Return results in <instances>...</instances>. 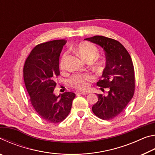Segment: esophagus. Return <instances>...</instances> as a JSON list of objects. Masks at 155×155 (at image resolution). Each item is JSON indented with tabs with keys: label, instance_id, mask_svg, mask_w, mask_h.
<instances>
[{
	"label": "esophagus",
	"instance_id": "1",
	"mask_svg": "<svg viewBox=\"0 0 155 155\" xmlns=\"http://www.w3.org/2000/svg\"><path fill=\"white\" fill-rule=\"evenodd\" d=\"M76 93L80 94H83V95H86V94H88V93L87 92V91H77V92H76Z\"/></svg>",
	"mask_w": 155,
	"mask_h": 155
}]
</instances>
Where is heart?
Listing matches in <instances>:
<instances>
[{
    "label": "heart",
    "instance_id": "1",
    "mask_svg": "<svg viewBox=\"0 0 155 155\" xmlns=\"http://www.w3.org/2000/svg\"><path fill=\"white\" fill-rule=\"evenodd\" d=\"M77 52L85 61H92L96 57H98L99 52L98 48L87 41L81 43L77 47ZM68 58V53L65 52L63 54L60 61V68L61 70L65 69V63ZM94 79V76L88 72L77 73L72 75L68 80V83L72 87L77 88L78 90H85L90 85L91 81Z\"/></svg>",
    "mask_w": 155,
    "mask_h": 155
}]
</instances>
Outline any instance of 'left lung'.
<instances>
[{
  "label": "left lung",
  "mask_w": 155,
  "mask_h": 155,
  "mask_svg": "<svg viewBox=\"0 0 155 155\" xmlns=\"http://www.w3.org/2000/svg\"><path fill=\"white\" fill-rule=\"evenodd\" d=\"M85 40L102 47L107 60L103 75L96 84L102 90L108 88V94H97L98 101L93 105L92 111L102 120H111L124 111L134 94L132 59L124 46L114 39L95 35Z\"/></svg>",
  "instance_id": "8db88e82"
}]
</instances>
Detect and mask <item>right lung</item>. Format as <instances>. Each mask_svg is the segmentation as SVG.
<instances>
[{
    "instance_id": "obj_1",
    "label": "right lung",
    "mask_w": 155,
    "mask_h": 155,
    "mask_svg": "<svg viewBox=\"0 0 155 155\" xmlns=\"http://www.w3.org/2000/svg\"><path fill=\"white\" fill-rule=\"evenodd\" d=\"M65 40L47 41L37 45L26 59L23 77L34 109L46 121L59 123L71 110L75 94L66 91L56 96L54 94L60 74L59 56Z\"/></svg>"
}]
</instances>
